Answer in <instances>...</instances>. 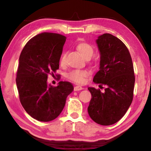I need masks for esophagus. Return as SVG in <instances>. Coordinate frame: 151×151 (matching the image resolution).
Here are the masks:
<instances>
[{
    "instance_id": "esophagus-1",
    "label": "esophagus",
    "mask_w": 151,
    "mask_h": 151,
    "mask_svg": "<svg viewBox=\"0 0 151 151\" xmlns=\"http://www.w3.org/2000/svg\"><path fill=\"white\" fill-rule=\"evenodd\" d=\"M82 89L83 88L81 86H76L74 87V91H81L82 90Z\"/></svg>"
}]
</instances>
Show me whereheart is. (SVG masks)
Here are the masks:
<instances>
[{"label":"heart","mask_w":151,"mask_h":151,"mask_svg":"<svg viewBox=\"0 0 151 151\" xmlns=\"http://www.w3.org/2000/svg\"><path fill=\"white\" fill-rule=\"evenodd\" d=\"M76 49L86 59H90L94 53L93 46L86 42H80L76 45ZM66 52H63L60 58V63L61 65L65 64ZM89 73L87 70H73L68 75V78L72 81L78 84H83L86 81V79L88 77Z\"/></svg>","instance_id":"obj_1"}]
</instances>
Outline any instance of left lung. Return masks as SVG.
<instances>
[{
  "instance_id": "obj_1",
  "label": "left lung",
  "mask_w": 151,
  "mask_h": 151,
  "mask_svg": "<svg viewBox=\"0 0 151 151\" xmlns=\"http://www.w3.org/2000/svg\"><path fill=\"white\" fill-rule=\"evenodd\" d=\"M100 52L99 70L93 79L100 89L88 87L91 93L88 112L101 125L117 122L127 112L133 99L134 78L132 58L126 45L111 34H104L96 40Z\"/></svg>"
}]
</instances>
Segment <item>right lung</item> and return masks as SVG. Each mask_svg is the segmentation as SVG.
I'll return each mask as SVG.
<instances>
[{
	"mask_svg": "<svg viewBox=\"0 0 151 151\" xmlns=\"http://www.w3.org/2000/svg\"><path fill=\"white\" fill-rule=\"evenodd\" d=\"M65 40L59 34H39L26 44L19 57L16 78L19 99L25 111L38 121L58 117L74 89L68 81H60L58 86L47 84L48 76L59 69Z\"/></svg>",
	"mask_w": 151,
	"mask_h": 151,
	"instance_id": "1",
	"label": "right lung"
}]
</instances>
